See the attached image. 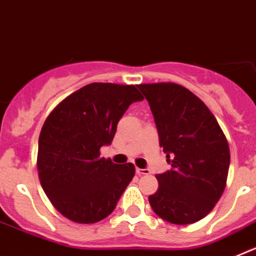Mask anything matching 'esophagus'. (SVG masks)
Instances as JSON below:
<instances>
[{
	"instance_id": "34e87169",
	"label": "esophagus",
	"mask_w": 256,
	"mask_h": 256,
	"mask_svg": "<svg viewBox=\"0 0 256 256\" xmlns=\"http://www.w3.org/2000/svg\"><path fill=\"white\" fill-rule=\"evenodd\" d=\"M136 173H137V176H140V177H141V176H144V174H150V170H148V169L137 168L136 169Z\"/></svg>"
}]
</instances>
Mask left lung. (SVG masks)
Segmentation results:
<instances>
[{"label": "left lung", "mask_w": 256, "mask_h": 256, "mask_svg": "<svg viewBox=\"0 0 256 256\" xmlns=\"http://www.w3.org/2000/svg\"><path fill=\"white\" fill-rule=\"evenodd\" d=\"M148 101L170 170L158 174L148 201L173 224H191L216 206L227 182L230 148L216 116L198 96L176 83L137 86Z\"/></svg>", "instance_id": "8db88e82"}]
</instances>
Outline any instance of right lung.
<instances>
[{"mask_svg":"<svg viewBox=\"0 0 256 256\" xmlns=\"http://www.w3.org/2000/svg\"><path fill=\"white\" fill-rule=\"evenodd\" d=\"M144 97L136 86L91 83L61 101L38 140V176L52 205L70 220L90 224L110 216L134 177L132 162L100 158L118 122Z\"/></svg>","mask_w":256,"mask_h":256,"instance_id":"obj_1","label":"right lung"}]
</instances>
